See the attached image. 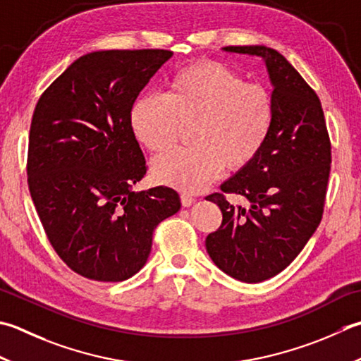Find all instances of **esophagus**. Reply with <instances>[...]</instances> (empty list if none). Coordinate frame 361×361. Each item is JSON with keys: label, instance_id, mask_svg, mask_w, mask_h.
I'll return each mask as SVG.
<instances>
[{"label": "esophagus", "instance_id": "obj_1", "mask_svg": "<svg viewBox=\"0 0 361 361\" xmlns=\"http://www.w3.org/2000/svg\"><path fill=\"white\" fill-rule=\"evenodd\" d=\"M181 203H183V207H190V204H194L195 203V199L192 195H189V194H181Z\"/></svg>", "mask_w": 361, "mask_h": 361}]
</instances>
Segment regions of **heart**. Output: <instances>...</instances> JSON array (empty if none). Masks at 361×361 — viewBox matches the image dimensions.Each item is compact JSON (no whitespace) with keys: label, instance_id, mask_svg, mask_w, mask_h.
I'll return each mask as SVG.
<instances>
[{"label":"heart","instance_id":"heart-1","mask_svg":"<svg viewBox=\"0 0 361 361\" xmlns=\"http://www.w3.org/2000/svg\"><path fill=\"white\" fill-rule=\"evenodd\" d=\"M189 123L192 147L159 154L152 175L161 185L199 192L225 166L239 171L255 159L274 123L272 95L235 70L203 61L178 70L164 97L140 95L130 111L134 137L153 153L167 150L180 125Z\"/></svg>","mask_w":361,"mask_h":361}]
</instances>
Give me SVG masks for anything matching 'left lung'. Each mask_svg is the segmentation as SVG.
I'll return each mask as SVG.
<instances>
[{
    "instance_id": "obj_1",
    "label": "left lung",
    "mask_w": 361,
    "mask_h": 361,
    "mask_svg": "<svg viewBox=\"0 0 361 361\" xmlns=\"http://www.w3.org/2000/svg\"><path fill=\"white\" fill-rule=\"evenodd\" d=\"M224 51L264 61L274 87V123L255 159L221 186L245 198L247 208L231 205L221 192L207 197L221 208L222 224L204 244L219 269L258 283L291 264L319 225L331 147L319 98L285 56L264 45Z\"/></svg>"
}]
</instances>
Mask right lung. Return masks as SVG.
Here are the masks:
<instances>
[{"mask_svg":"<svg viewBox=\"0 0 361 361\" xmlns=\"http://www.w3.org/2000/svg\"><path fill=\"white\" fill-rule=\"evenodd\" d=\"M167 49L81 56L35 104L27 185L53 249L70 269L123 281L142 269L159 222L181 208L172 188L134 192L147 172L130 111Z\"/></svg>","mask_w":361,"mask_h":361,"instance_id":"add662e5","label":"right lung"}]
</instances>
